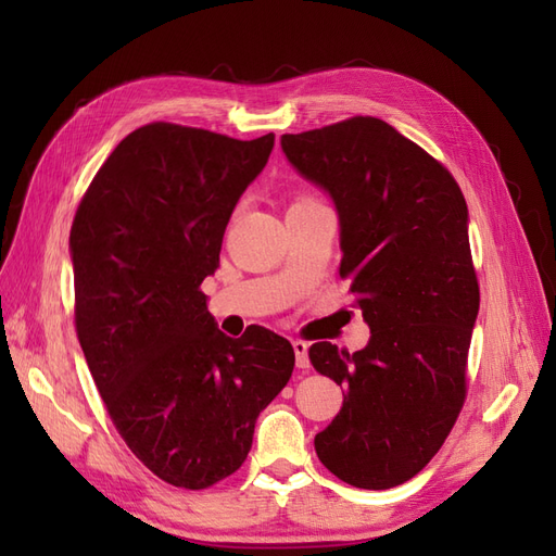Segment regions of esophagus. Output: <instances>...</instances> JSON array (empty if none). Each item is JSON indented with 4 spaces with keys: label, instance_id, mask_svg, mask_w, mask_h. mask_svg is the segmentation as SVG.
Listing matches in <instances>:
<instances>
[{
    "label": "esophagus",
    "instance_id": "1",
    "mask_svg": "<svg viewBox=\"0 0 556 556\" xmlns=\"http://www.w3.org/2000/svg\"><path fill=\"white\" fill-rule=\"evenodd\" d=\"M294 355H296V366L299 368H308V343L306 341H292Z\"/></svg>",
    "mask_w": 556,
    "mask_h": 556
}]
</instances>
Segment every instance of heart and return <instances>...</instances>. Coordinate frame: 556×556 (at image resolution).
I'll return each mask as SVG.
<instances>
[{"instance_id":"heart-1","label":"heart","mask_w":556,"mask_h":556,"mask_svg":"<svg viewBox=\"0 0 556 556\" xmlns=\"http://www.w3.org/2000/svg\"><path fill=\"white\" fill-rule=\"evenodd\" d=\"M304 199H313V197H299L296 201H304Z\"/></svg>"}]
</instances>
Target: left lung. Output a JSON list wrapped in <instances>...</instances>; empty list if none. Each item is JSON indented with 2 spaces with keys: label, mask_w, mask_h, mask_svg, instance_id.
Here are the masks:
<instances>
[{
  "label": "left lung",
  "mask_w": 556,
  "mask_h": 556,
  "mask_svg": "<svg viewBox=\"0 0 556 556\" xmlns=\"http://www.w3.org/2000/svg\"><path fill=\"white\" fill-rule=\"evenodd\" d=\"M280 143L333 199L339 274L371 327L352 355L327 341L308 350L315 371L348 390L315 452L339 480L390 490L431 462L466 399L480 308L466 199L439 160L380 117L282 134Z\"/></svg>",
  "instance_id": "left-lung-1"
}]
</instances>
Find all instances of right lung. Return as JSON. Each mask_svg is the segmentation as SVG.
Instances as JSON below:
<instances>
[{
    "instance_id": "right-lung-1",
    "label": "right lung",
    "mask_w": 556,
    "mask_h": 556,
    "mask_svg": "<svg viewBox=\"0 0 556 556\" xmlns=\"http://www.w3.org/2000/svg\"><path fill=\"white\" fill-rule=\"evenodd\" d=\"M274 141L143 125L115 146L72 225L74 323L97 390L137 459L182 490L241 468L257 415L292 378L288 339L264 327L229 339L201 292Z\"/></svg>"
}]
</instances>
